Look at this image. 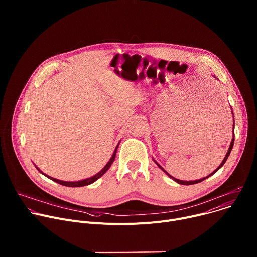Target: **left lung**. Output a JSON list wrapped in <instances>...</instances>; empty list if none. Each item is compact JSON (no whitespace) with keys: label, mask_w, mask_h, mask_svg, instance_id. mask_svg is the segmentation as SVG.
Instances as JSON below:
<instances>
[{"label":"left lung","mask_w":257,"mask_h":257,"mask_svg":"<svg viewBox=\"0 0 257 257\" xmlns=\"http://www.w3.org/2000/svg\"><path fill=\"white\" fill-rule=\"evenodd\" d=\"M233 145H234V138H233V139H232V141H231L230 148H229V150H228V153H227V155H226V157H225L224 161L222 162V164H221V165L218 166V168H217V169H215V170H214V171H213V172H212L210 175H208L207 177H205V178H202V179H199V180H195V181H182V180H178V179H176V178L172 177L171 175H169V174H168V173H167V172H166V171H165V170H164V169H163V168H162V167H161V166H160V165H159L157 162H156V164H157V165H158V166H159V167H160V168H161V169H162V170H163V171H164V172H165V173H166V174H167L169 177H171V178H172L174 181H176L177 183H179V184H182V185H192V184H197V183H199V182H202L203 180H205V179H206V178H208L209 176H211V175H213L214 173H216V172H217L219 169H221V168L224 166V164L226 163L227 159L229 158V156H230V154H231V151H232V149H233Z\"/></svg>","instance_id":"8db88e82"}]
</instances>
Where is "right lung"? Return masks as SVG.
I'll return each mask as SVG.
<instances>
[{"label": "right lung", "mask_w": 257, "mask_h": 257, "mask_svg": "<svg viewBox=\"0 0 257 257\" xmlns=\"http://www.w3.org/2000/svg\"><path fill=\"white\" fill-rule=\"evenodd\" d=\"M119 145V144H118ZM117 149H118V146L116 148V150H115V152H114V154H113V157L111 158V160L108 161V163L104 166V168L100 171V172H98L96 175H94V176H92V177H90V178H87V179H84V180H81V181H77V182H66V181H61V180H58V179H55V178H52V177H50V176H48V175H45L38 167H35L36 169H38L42 174H44L46 177H48L49 179H51V180H53V181H55V182H57V183H59V184H61V185H63V186H68V187H82V186H86V185H89V184H91V183H93L94 181H96L98 178H100L107 170H108V168L111 167V165L113 164V162L115 161V158H116V154H117Z\"/></svg>", "instance_id": "add662e5"}]
</instances>
